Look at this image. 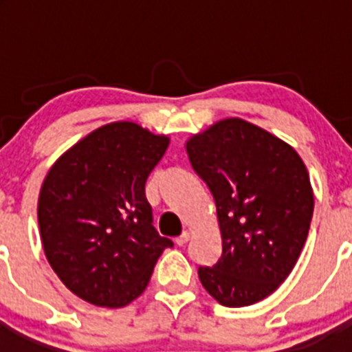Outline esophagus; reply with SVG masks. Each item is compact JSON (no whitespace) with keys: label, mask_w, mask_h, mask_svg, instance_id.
Here are the masks:
<instances>
[{"label":"esophagus","mask_w":352,"mask_h":352,"mask_svg":"<svg viewBox=\"0 0 352 352\" xmlns=\"http://www.w3.org/2000/svg\"><path fill=\"white\" fill-rule=\"evenodd\" d=\"M188 239H190V232H183L182 236H178V238H176V245H179V247H183V245L186 243V241H188Z\"/></svg>","instance_id":"34e87169"}]
</instances>
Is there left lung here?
I'll return each instance as SVG.
<instances>
[{
  "mask_svg": "<svg viewBox=\"0 0 352 352\" xmlns=\"http://www.w3.org/2000/svg\"><path fill=\"white\" fill-rule=\"evenodd\" d=\"M186 153L217 204L222 256L199 280L226 307L270 296L301 254L314 192L300 155L278 138L227 118L186 141Z\"/></svg>",
  "mask_w": 352,
  "mask_h": 352,
  "instance_id": "1",
  "label": "left lung"
}]
</instances>
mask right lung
I'll return each instance as SVG.
<instances>
[{
    "label": "right lung",
    "instance_id": "1",
    "mask_svg": "<svg viewBox=\"0 0 352 352\" xmlns=\"http://www.w3.org/2000/svg\"><path fill=\"white\" fill-rule=\"evenodd\" d=\"M169 146L132 121L93 130L56 160L38 197L43 252L60 280L96 307L120 309L144 292L162 252L144 194Z\"/></svg>",
    "mask_w": 352,
    "mask_h": 352
}]
</instances>
